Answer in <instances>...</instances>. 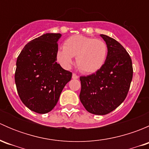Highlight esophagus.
Masks as SVG:
<instances>
[{
	"mask_svg": "<svg viewBox=\"0 0 149 149\" xmlns=\"http://www.w3.org/2000/svg\"><path fill=\"white\" fill-rule=\"evenodd\" d=\"M79 76H78V75H76V73H73V75H72V78H73V79H79Z\"/></svg>",
	"mask_w": 149,
	"mask_h": 149,
	"instance_id": "1",
	"label": "esophagus"
}]
</instances>
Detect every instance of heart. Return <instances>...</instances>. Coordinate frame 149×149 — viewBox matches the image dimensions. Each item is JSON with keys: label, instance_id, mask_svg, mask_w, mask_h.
Instances as JSON below:
<instances>
[{"label": "heart", "instance_id": "b5f03b06", "mask_svg": "<svg viewBox=\"0 0 149 149\" xmlns=\"http://www.w3.org/2000/svg\"><path fill=\"white\" fill-rule=\"evenodd\" d=\"M107 45L101 39L83 35H73L66 39L63 48L57 52V59L64 68H70L73 57H76V65L84 73H93L100 70L107 57Z\"/></svg>", "mask_w": 149, "mask_h": 149}]
</instances>
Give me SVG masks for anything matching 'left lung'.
<instances>
[{
    "label": "left lung",
    "mask_w": 149,
    "mask_h": 149,
    "mask_svg": "<svg viewBox=\"0 0 149 149\" xmlns=\"http://www.w3.org/2000/svg\"><path fill=\"white\" fill-rule=\"evenodd\" d=\"M107 45L106 61L96 73L80 77V100L90 113L104 115L115 110L125 100L133 79L132 60L115 39L101 34Z\"/></svg>",
    "instance_id": "1"
}]
</instances>
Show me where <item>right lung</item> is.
Segmentation results:
<instances>
[{
    "label": "right lung",
    "instance_id": "1",
    "mask_svg": "<svg viewBox=\"0 0 149 149\" xmlns=\"http://www.w3.org/2000/svg\"><path fill=\"white\" fill-rule=\"evenodd\" d=\"M61 34L47 33L27 43L16 61L15 83L22 102L40 114L50 112L58 103L72 73L57 63Z\"/></svg>",
    "mask_w": 149,
    "mask_h": 149
}]
</instances>
